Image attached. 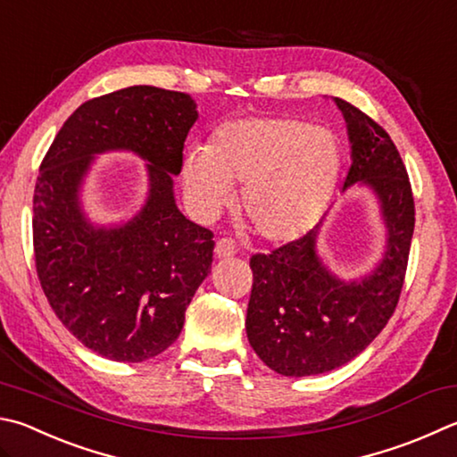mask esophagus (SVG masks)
Listing matches in <instances>:
<instances>
[{
	"instance_id": "obj_1",
	"label": "esophagus",
	"mask_w": 457,
	"mask_h": 457,
	"mask_svg": "<svg viewBox=\"0 0 457 457\" xmlns=\"http://www.w3.org/2000/svg\"><path fill=\"white\" fill-rule=\"evenodd\" d=\"M215 255H218L220 260H229V257H234L236 255L234 239H229V237L218 239V244H215Z\"/></svg>"
}]
</instances>
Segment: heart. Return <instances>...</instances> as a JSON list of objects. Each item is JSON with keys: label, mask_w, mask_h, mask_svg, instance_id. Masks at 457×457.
<instances>
[{"label": "heart", "mask_w": 457, "mask_h": 457, "mask_svg": "<svg viewBox=\"0 0 457 457\" xmlns=\"http://www.w3.org/2000/svg\"><path fill=\"white\" fill-rule=\"evenodd\" d=\"M339 147L328 129L295 118H245L215 131L207 149L184 155L189 205L212 218L242 188L239 212L270 244H289L318 223L339 178Z\"/></svg>", "instance_id": "obj_1"}]
</instances>
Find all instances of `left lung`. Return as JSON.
Here are the masks:
<instances>
[{
    "instance_id": "left-lung-1",
    "label": "left lung",
    "mask_w": 457,
    "mask_h": 457,
    "mask_svg": "<svg viewBox=\"0 0 457 457\" xmlns=\"http://www.w3.org/2000/svg\"><path fill=\"white\" fill-rule=\"evenodd\" d=\"M334 104L352 145V168L342 192L370 189L386 245L368 273L339 278L318 253L321 220L295 242L252 257L247 339L265 366L289 378L342 368L378 337L400 300L416 223L408 171L392 137L358 107L339 97Z\"/></svg>"
}]
</instances>
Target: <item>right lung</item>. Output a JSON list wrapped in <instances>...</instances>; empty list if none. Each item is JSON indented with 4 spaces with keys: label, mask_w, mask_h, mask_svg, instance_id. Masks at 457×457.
Wrapping results in <instances>:
<instances>
[{
    "label": "right lung",
    "mask_w": 457,
    "mask_h": 457,
    "mask_svg": "<svg viewBox=\"0 0 457 457\" xmlns=\"http://www.w3.org/2000/svg\"><path fill=\"white\" fill-rule=\"evenodd\" d=\"M195 120L189 94L131 86L81 104L41 162L33 194L41 287L63 326L107 360L136 363L168 350L212 271L213 234L173 195ZM110 151L146 162L148 194L129 220L99 227L80 194L96 155Z\"/></svg>",
    "instance_id": "right-lung-1"
}]
</instances>
